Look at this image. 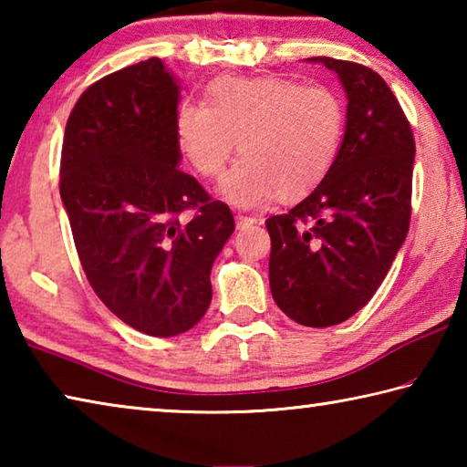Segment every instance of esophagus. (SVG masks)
<instances>
[{
    "instance_id": "esophagus-1",
    "label": "esophagus",
    "mask_w": 467,
    "mask_h": 467,
    "mask_svg": "<svg viewBox=\"0 0 467 467\" xmlns=\"http://www.w3.org/2000/svg\"><path fill=\"white\" fill-rule=\"evenodd\" d=\"M257 223H259V218H255V216H243V214L236 216V226L239 228H249Z\"/></svg>"
}]
</instances>
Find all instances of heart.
<instances>
[{
	"mask_svg": "<svg viewBox=\"0 0 467 467\" xmlns=\"http://www.w3.org/2000/svg\"><path fill=\"white\" fill-rule=\"evenodd\" d=\"M344 131L336 90L286 78H223L205 92V105L183 102L175 119L179 152L203 179L223 175L239 141L243 158L220 183L236 208L309 193L336 162Z\"/></svg>",
	"mask_w": 467,
	"mask_h": 467,
	"instance_id": "b5f03b06",
	"label": "heart"
}]
</instances>
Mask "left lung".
Wrapping results in <instances>:
<instances>
[{
	"instance_id": "obj_1",
	"label": "left lung",
	"mask_w": 467,
	"mask_h": 467,
	"mask_svg": "<svg viewBox=\"0 0 467 467\" xmlns=\"http://www.w3.org/2000/svg\"><path fill=\"white\" fill-rule=\"evenodd\" d=\"M348 94L346 133L321 183L265 220L275 305L306 327L350 319L381 286L412 216L414 133L389 86L354 61L311 57Z\"/></svg>"
}]
</instances>
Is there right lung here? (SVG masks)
Returning a JSON list of instances; mask_svg holds the SVG:
<instances>
[{"label": "right lung", "mask_w": 467, "mask_h": 467, "mask_svg": "<svg viewBox=\"0 0 467 467\" xmlns=\"http://www.w3.org/2000/svg\"><path fill=\"white\" fill-rule=\"evenodd\" d=\"M177 102L158 57L123 67L82 92L61 148L59 193L86 278L110 313L154 337L200 323L234 231L231 208L177 167Z\"/></svg>", "instance_id": "1"}]
</instances>
